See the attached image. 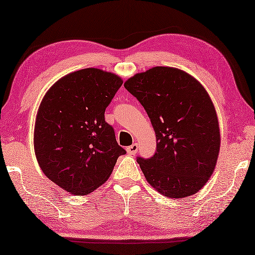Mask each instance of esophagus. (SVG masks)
I'll use <instances>...</instances> for the list:
<instances>
[{
	"label": "esophagus",
	"mask_w": 255,
	"mask_h": 255,
	"mask_svg": "<svg viewBox=\"0 0 255 255\" xmlns=\"http://www.w3.org/2000/svg\"><path fill=\"white\" fill-rule=\"evenodd\" d=\"M137 151H138V144L137 143H133L131 145H129V147H127L128 154H136Z\"/></svg>",
	"instance_id": "34e87169"
}]
</instances>
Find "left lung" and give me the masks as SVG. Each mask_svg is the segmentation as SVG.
I'll list each match as a JSON object with an SVG mask.
<instances>
[{"mask_svg":"<svg viewBox=\"0 0 255 255\" xmlns=\"http://www.w3.org/2000/svg\"><path fill=\"white\" fill-rule=\"evenodd\" d=\"M124 85L155 131V153L137 158L148 183L171 198L197 193L213 174L220 149L217 114L207 92L186 72L167 67L138 73Z\"/></svg>","mask_w":255,"mask_h":255,"instance_id":"1","label":"left lung"}]
</instances>
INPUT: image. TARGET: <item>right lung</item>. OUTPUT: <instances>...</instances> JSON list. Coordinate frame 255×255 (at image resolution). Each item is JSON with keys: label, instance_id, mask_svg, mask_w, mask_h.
Wrapping results in <instances>:
<instances>
[{"label": "right lung", "instance_id": "1", "mask_svg": "<svg viewBox=\"0 0 255 255\" xmlns=\"http://www.w3.org/2000/svg\"><path fill=\"white\" fill-rule=\"evenodd\" d=\"M123 84L117 75L88 68L53 84L38 110L34 145L45 175L74 195H86L112 174L126 150L116 141L105 110Z\"/></svg>", "mask_w": 255, "mask_h": 255}]
</instances>
